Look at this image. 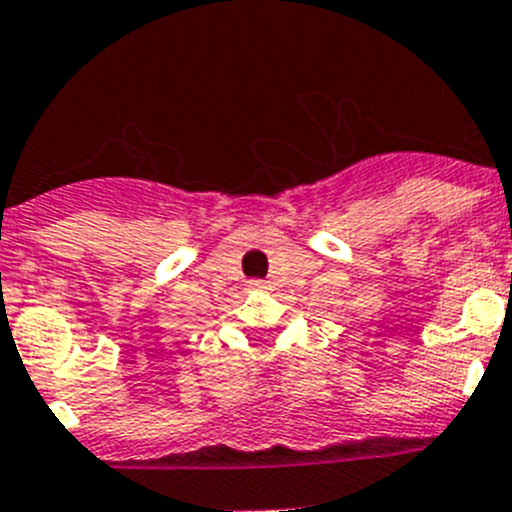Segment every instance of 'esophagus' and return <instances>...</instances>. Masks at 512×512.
<instances>
[{
  "label": "esophagus",
  "mask_w": 512,
  "mask_h": 512,
  "mask_svg": "<svg viewBox=\"0 0 512 512\" xmlns=\"http://www.w3.org/2000/svg\"><path fill=\"white\" fill-rule=\"evenodd\" d=\"M250 287H252V290H262V287H265V282H262V280H252Z\"/></svg>",
  "instance_id": "obj_1"
}]
</instances>
